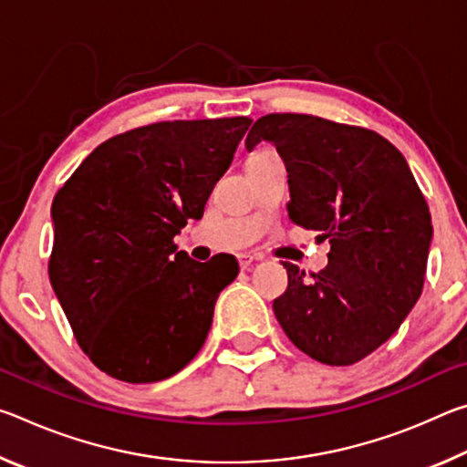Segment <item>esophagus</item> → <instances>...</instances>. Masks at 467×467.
I'll return each instance as SVG.
<instances>
[{"label": "esophagus", "instance_id": "esophagus-1", "mask_svg": "<svg viewBox=\"0 0 467 467\" xmlns=\"http://www.w3.org/2000/svg\"><path fill=\"white\" fill-rule=\"evenodd\" d=\"M253 262H255V259H253V255H249V253H241L239 255V265L243 267V270H249Z\"/></svg>", "mask_w": 467, "mask_h": 467}]
</instances>
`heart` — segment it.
Masks as SVG:
<instances>
[{
  "instance_id": "heart-1",
  "label": "heart",
  "mask_w": 467,
  "mask_h": 467,
  "mask_svg": "<svg viewBox=\"0 0 467 467\" xmlns=\"http://www.w3.org/2000/svg\"><path fill=\"white\" fill-rule=\"evenodd\" d=\"M270 154H274L272 150H257V152L253 154V156L249 158V161H257V158H264V156H270Z\"/></svg>"
}]
</instances>
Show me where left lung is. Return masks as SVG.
Returning a JSON list of instances; mask_svg holds the SVG:
<instances>
[{"label": "left lung", "mask_w": 467, "mask_h": 467, "mask_svg": "<svg viewBox=\"0 0 467 467\" xmlns=\"http://www.w3.org/2000/svg\"><path fill=\"white\" fill-rule=\"evenodd\" d=\"M259 141L286 164L292 223L331 243L326 270L311 278L284 264L288 288L274 300L275 319L311 358L354 365L385 344L420 298L429 205L406 158L370 130L282 113L255 121L244 146L251 152Z\"/></svg>", "instance_id": "obj_1"}]
</instances>
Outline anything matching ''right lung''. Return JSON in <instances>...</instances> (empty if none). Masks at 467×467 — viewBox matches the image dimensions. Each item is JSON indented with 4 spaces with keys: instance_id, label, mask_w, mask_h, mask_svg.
<instances>
[{
    "instance_id": "obj_1",
    "label": "right lung",
    "mask_w": 467,
    "mask_h": 467,
    "mask_svg": "<svg viewBox=\"0 0 467 467\" xmlns=\"http://www.w3.org/2000/svg\"><path fill=\"white\" fill-rule=\"evenodd\" d=\"M249 117L162 121L102 141L51 205L49 278L74 336L102 373L169 379L195 358L233 255L195 262L172 239L200 220Z\"/></svg>"
}]
</instances>
